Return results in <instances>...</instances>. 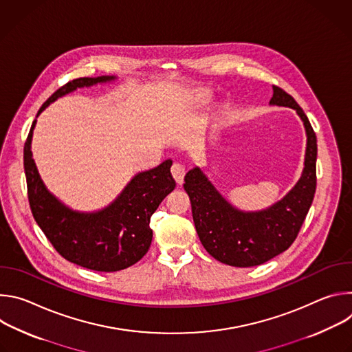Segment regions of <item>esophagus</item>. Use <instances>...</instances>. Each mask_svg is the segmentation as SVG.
Here are the masks:
<instances>
[{
    "instance_id": "34e87169",
    "label": "esophagus",
    "mask_w": 352,
    "mask_h": 352,
    "mask_svg": "<svg viewBox=\"0 0 352 352\" xmlns=\"http://www.w3.org/2000/svg\"><path fill=\"white\" fill-rule=\"evenodd\" d=\"M171 174L174 177V179L177 181L178 185H181L184 182V177H185V168L182 164L179 163H174L171 167Z\"/></svg>"
}]
</instances>
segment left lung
Masks as SVG:
<instances>
[{"label":"left lung","instance_id":"8db88e82","mask_svg":"<svg viewBox=\"0 0 352 352\" xmlns=\"http://www.w3.org/2000/svg\"><path fill=\"white\" fill-rule=\"evenodd\" d=\"M270 106L289 107L307 132L304 170L291 190L272 206L246 212L235 208L217 190L200 167L185 175L192 217L200 242L219 262L235 267L262 265L287 250L302 226L316 190V135L292 96L273 86Z\"/></svg>","mask_w":352,"mask_h":352}]
</instances>
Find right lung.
Listing matches in <instances>:
<instances>
[{
  "label": "right lung",
  "mask_w": 352,
  "mask_h": 352,
  "mask_svg": "<svg viewBox=\"0 0 352 352\" xmlns=\"http://www.w3.org/2000/svg\"><path fill=\"white\" fill-rule=\"evenodd\" d=\"M117 76L79 78L60 87L40 107L36 118L57 98L79 87L116 80ZM33 121L23 148L28 197L33 217L57 252L67 261L96 272H118L139 262L152 243L150 217L175 188L173 160L132 177L113 202L96 212H79L64 205L44 185L32 157Z\"/></svg>",
  "instance_id": "1"
}]
</instances>
